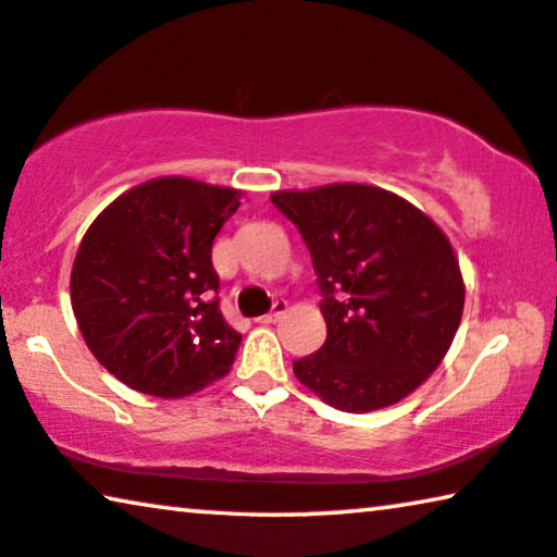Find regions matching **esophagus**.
<instances>
[{"label":"esophagus","mask_w":557,"mask_h":557,"mask_svg":"<svg viewBox=\"0 0 557 557\" xmlns=\"http://www.w3.org/2000/svg\"><path fill=\"white\" fill-rule=\"evenodd\" d=\"M287 310H289V307H287L285 300H275V305H272V310L268 314H262L260 322H264V325H268V322H277Z\"/></svg>","instance_id":"34e87169"}]
</instances>
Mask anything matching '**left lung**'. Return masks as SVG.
Masks as SVG:
<instances>
[{"instance_id": "8db88e82", "label": "left lung", "mask_w": 557, "mask_h": 557, "mask_svg": "<svg viewBox=\"0 0 557 557\" xmlns=\"http://www.w3.org/2000/svg\"><path fill=\"white\" fill-rule=\"evenodd\" d=\"M322 293L327 339L293 362L297 380L345 412L400 403L433 375L458 332L465 282L450 239L383 187L280 189Z\"/></svg>"}]
</instances>
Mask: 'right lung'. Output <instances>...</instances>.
<instances>
[{"instance_id": "right-lung-1", "label": "right lung", "mask_w": 557, "mask_h": 557, "mask_svg": "<svg viewBox=\"0 0 557 557\" xmlns=\"http://www.w3.org/2000/svg\"><path fill=\"white\" fill-rule=\"evenodd\" d=\"M239 189L157 177L107 205L72 264V310L99 364L137 393L185 397L225 377L243 335L220 312L212 243Z\"/></svg>"}]
</instances>
